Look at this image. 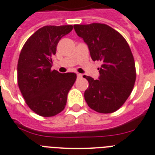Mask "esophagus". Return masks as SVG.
I'll use <instances>...</instances> for the list:
<instances>
[{"label":"esophagus","instance_id":"esophagus-1","mask_svg":"<svg viewBox=\"0 0 155 155\" xmlns=\"http://www.w3.org/2000/svg\"><path fill=\"white\" fill-rule=\"evenodd\" d=\"M77 77H78V78H82V77H83V75H82V74H79V73H78V74H77Z\"/></svg>","mask_w":155,"mask_h":155}]
</instances>
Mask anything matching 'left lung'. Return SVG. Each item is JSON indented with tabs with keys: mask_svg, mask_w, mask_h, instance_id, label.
Instances as JSON below:
<instances>
[{
	"mask_svg": "<svg viewBox=\"0 0 155 155\" xmlns=\"http://www.w3.org/2000/svg\"><path fill=\"white\" fill-rule=\"evenodd\" d=\"M74 29L88 45L93 61L102 63L99 79L84 76L89 82L85 100L98 113L115 112L127 100L136 80L129 45L118 31L105 24L75 25Z\"/></svg>",
	"mask_w": 155,
	"mask_h": 155,
	"instance_id": "1",
	"label": "left lung"
}]
</instances>
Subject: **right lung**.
<instances>
[{
	"label": "right lung",
	"mask_w": 155,
	"mask_h": 155,
	"mask_svg": "<svg viewBox=\"0 0 155 155\" xmlns=\"http://www.w3.org/2000/svg\"><path fill=\"white\" fill-rule=\"evenodd\" d=\"M72 28V25L44 26L29 38L21 51L18 84L29 108L41 117H53L63 110L76 79L73 72L51 69L58 41Z\"/></svg>",
	"instance_id": "obj_1"
}]
</instances>
